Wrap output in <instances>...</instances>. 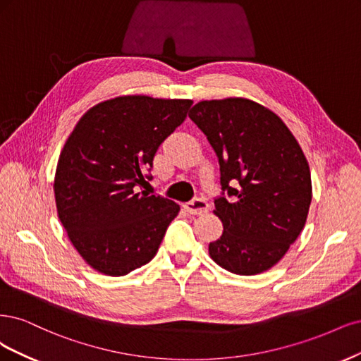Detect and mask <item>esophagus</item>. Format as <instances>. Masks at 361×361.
Here are the masks:
<instances>
[{
    "label": "esophagus",
    "mask_w": 361,
    "mask_h": 361,
    "mask_svg": "<svg viewBox=\"0 0 361 361\" xmlns=\"http://www.w3.org/2000/svg\"><path fill=\"white\" fill-rule=\"evenodd\" d=\"M208 207L210 205H208L207 200H204V197H195V200H192L190 202L184 204L185 212L190 214H204V213H207Z\"/></svg>",
    "instance_id": "esophagus-1"
}]
</instances>
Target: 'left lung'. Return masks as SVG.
<instances>
[{"label":"left lung","mask_w":361,"mask_h":361,"mask_svg":"<svg viewBox=\"0 0 361 361\" xmlns=\"http://www.w3.org/2000/svg\"><path fill=\"white\" fill-rule=\"evenodd\" d=\"M189 117L220 165L222 196L214 200V214L224 232L208 253L234 274L271 269L307 219L312 180L303 149L273 111L249 99L202 100Z\"/></svg>","instance_id":"1"}]
</instances>
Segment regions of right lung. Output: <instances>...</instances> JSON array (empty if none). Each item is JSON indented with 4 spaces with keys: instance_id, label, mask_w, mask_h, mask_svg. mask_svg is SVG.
I'll return each instance as SVG.
<instances>
[{
    "instance_id": "add662e5",
    "label": "right lung",
    "mask_w": 361,
    "mask_h": 361,
    "mask_svg": "<svg viewBox=\"0 0 361 361\" xmlns=\"http://www.w3.org/2000/svg\"><path fill=\"white\" fill-rule=\"evenodd\" d=\"M188 99L121 96L88 109L55 171L58 217L84 261L108 276L148 264L180 205L141 192L144 168L188 117ZM149 171V169H148Z\"/></svg>"
}]
</instances>
